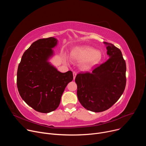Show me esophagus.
I'll return each instance as SVG.
<instances>
[{
  "label": "esophagus",
  "instance_id": "1",
  "mask_svg": "<svg viewBox=\"0 0 146 146\" xmlns=\"http://www.w3.org/2000/svg\"><path fill=\"white\" fill-rule=\"evenodd\" d=\"M73 78H74V80L75 78H76V75H77V73L75 72H73Z\"/></svg>",
  "mask_w": 146,
  "mask_h": 146
}]
</instances>
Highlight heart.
<instances>
[{
  "label": "heart",
  "mask_w": 146,
  "mask_h": 146,
  "mask_svg": "<svg viewBox=\"0 0 146 146\" xmlns=\"http://www.w3.org/2000/svg\"><path fill=\"white\" fill-rule=\"evenodd\" d=\"M71 58L77 61H82V68L88 69L98 64L102 59V53L89 46L77 47L70 53Z\"/></svg>",
  "instance_id": "heart-1"
}]
</instances>
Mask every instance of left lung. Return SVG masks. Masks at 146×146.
Wrapping results in <instances>:
<instances>
[{
  "mask_svg": "<svg viewBox=\"0 0 146 146\" xmlns=\"http://www.w3.org/2000/svg\"><path fill=\"white\" fill-rule=\"evenodd\" d=\"M106 46L109 58L92 72L76 77L77 95L81 105L98 113L111 108L119 99L126 86V63L121 50L113 44Z\"/></svg>",
  "mask_w": 146,
  "mask_h": 146,
  "instance_id": "8db88e82",
  "label": "left lung"
}]
</instances>
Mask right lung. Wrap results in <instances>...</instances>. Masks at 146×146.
<instances>
[{
  "label": "right lung",
  "mask_w": 146,
  "mask_h": 146,
  "mask_svg": "<svg viewBox=\"0 0 146 146\" xmlns=\"http://www.w3.org/2000/svg\"><path fill=\"white\" fill-rule=\"evenodd\" d=\"M57 44L55 37L35 41L25 51L18 65L19 94L28 105L40 113L56 110L66 87L73 79L72 72L61 73L48 61Z\"/></svg>",
  "instance_id": "1"
}]
</instances>
